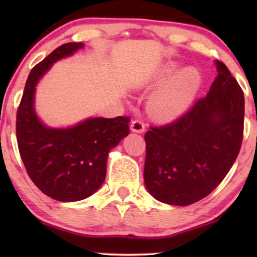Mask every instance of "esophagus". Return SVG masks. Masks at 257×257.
<instances>
[{"label":"esophagus","mask_w":257,"mask_h":257,"mask_svg":"<svg viewBox=\"0 0 257 257\" xmlns=\"http://www.w3.org/2000/svg\"><path fill=\"white\" fill-rule=\"evenodd\" d=\"M130 127H131L133 132L137 133H143L145 131V124H144V121L140 120V119H135V120H132Z\"/></svg>","instance_id":"1"}]
</instances>
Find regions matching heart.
<instances>
[{"label": "heart", "mask_w": 257, "mask_h": 257, "mask_svg": "<svg viewBox=\"0 0 257 257\" xmlns=\"http://www.w3.org/2000/svg\"><path fill=\"white\" fill-rule=\"evenodd\" d=\"M178 70L174 63L166 65L157 82L163 83ZM202 83L201 73L195 68H185L175 73L150 100L152 113L163 120H171L185 113L194 101Z\"/></svg>", "instance_id": "1"}]
</instances>
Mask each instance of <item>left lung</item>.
Wrapping results in <instances>:
<instances>
[{
	"mask_svg": "<svg viewBox=\"0 0 257 257\" xmlns=\"http://www.w3.org/2000/svg\"><path fill=\"white\" fill-rule=\"evenodd\" d=\"M207 96L170 124L145 133L144 180L157 200L187 206L209 195L223 180L243 139L244 96L222 62Z\"/></svg>",
	"mask_w": 257,
	"mask_h": 257,
	"instance_id": "8db88e82",
	"label": "left lung"
}]
</instances>
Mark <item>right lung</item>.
<instances>
[{
	"instance_id": "obj_1",
	"label": "right lung",
	"mask_w": 257,
	"mask_h": 257,
	"mask_svg": "<svg viewBox=\"0 0 257 257\" xmlns=\"http://www.w3.org/2000/svg\"><path fill=\"white\" fill-rule=\"evenodd\" d=\"M83 48L65 43L35 65L17 108L16 137L27 173L45 195L63 202L92 195L106 175L107 154L130 133V117L91 118L71 128H49L34 111L35 86L58 59Z\"/></svg>"
}]
</instances>
